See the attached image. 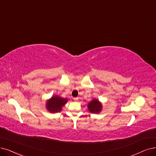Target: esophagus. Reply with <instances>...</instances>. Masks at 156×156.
I'll return each instance as SVG.
<instances>
[{
    "mask_svg": "<svg viewBox=\"0 0 156 156\" xmlns=\"http://www.w3.org/2000/svg\"><path fill=\"white\" fill-rule=\"evenodd\" d=\"M78 99H79V98H78V97H75V98H73V101H77Z\"/></svg>",
    "mask_w": 156,
    "mask_h": 156,
    "instance_id": "34e87169",
    "label": "esophagus"
}]
</instances>
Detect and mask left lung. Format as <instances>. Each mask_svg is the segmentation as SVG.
Instances as JSON below:
<instances>
[{"instance_id":"1","label":"left lung","mask_w":156,"mask_h":156,"mask_svg":"<svg viewBox=\"0 0 156 156\" xmlns=\"http://www.w3.org/2000/svg\"><path fill=\"white\" fill-rule=\"evenodd\" d=\"M88 108L91 113H99L102 108V104L97 99H93L88 104Z\"/></svg>"}]
</instances>
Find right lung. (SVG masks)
<instances>
[{
	"label": "right lung",
	"mask_w": 156,
	"mask_h": 156,
	"mask_svg": "<svg viewBox=\"0 0 156 156\" xmlns=\"http://www.w3.org/2000/svg\"><path fill=\"white\" fill-rule=\"evenodd\" d=\"M68 99L60 97L59 96H52L46 103L47 109L51 113H59L62 110V107L64 106L67 102Z\"/></svg>",
	"instance_id": "1"
}]
</instances>
